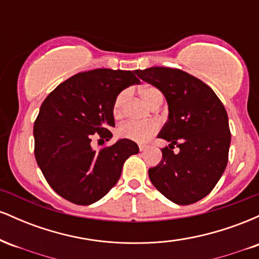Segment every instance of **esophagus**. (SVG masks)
I'll use <instances>...</instances> for the list:
<instances>
[{
    "label": "esophagus",
    "instance_id": "esophagus-1",
    "mask_svg": "<svg viewBox=\"0 0 259 259\" xmlns=\"http://www.w3.org/2000/svg\"><path fill=\"white\" fill-rule=\"evenodd\" d=\"M139 148H140V151H141V152H142V151H146L147 148H148V146H147V145H140Z\"/></svg>",
    "mask_w": 259,
    "mask_h": 259
}]
</instances>
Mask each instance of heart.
<instances>
[{"instance_id": "b5f03b06", "label": "heart", "mask_w": 259, "mask_h": 259, "mask_svg": "<svg viewBox=\"0 0 259 259\" xmlns=\"http://www.w3.org/2000/svg\"><path fill=\"white\" fill-rule=\"evenodd\" d=\"M141 96L142 99L146 101L148 106L152 107L156 105L159 101H163V96L160 94L158 89L153 88V86H146L141 90ZM127 97V90L120 91L117 95L114 101H113L112 106V113L115 118H119L123 114L124 109V103ZM158 123L154 120L150 121H144V123H139V121H125L124 124H121L118 129V134L121 138L133 140L135 142H146L150 140L152 136L158 132Z\"/></svg>"}]
</instances>
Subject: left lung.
Returning <instances> with one entry per match:
<instances>
[{
  "label": "left lung",
  "instance_id": "8db88e82",
  "mask_svg": "<svg viewBox=\"0 0 259 259\" xmlns=\"http://www.w3.org/2000/svg\"><path fill=\"white\" fill-rule=\"evenodd\" d=\"M163 92L169 118L158 138L170 142L162 160L148 169L151 183L177 204H191L209 194L228 164L231 134L222 101L207 84L177 68L135 70ZM175 144L179 154H174Z\"/></svg>",
  "mask_w": 259,
  "mask_h": 259
}]
</instances>
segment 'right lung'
<instances>
[{"label":"right lung","instance_id":"obj_1","mask_svg":"<svg viewBox=\"0 0 259 259\" xmlns=\"http://www.w3.org/2000/svg\"><path fill=\"white\" fill-rule=\"evenodd\" d=\"M132 70L94 69L59 84L40 107L34 123L35 158L49 185L59 196L88 206L101 200L119 180L124 162L139 147L121 139L99 151L91 141L112 138L113 101L139 84ZM99 140V141H100Z\"/></svg>","mask_w":259,"mask_h":259}]
</instances>
